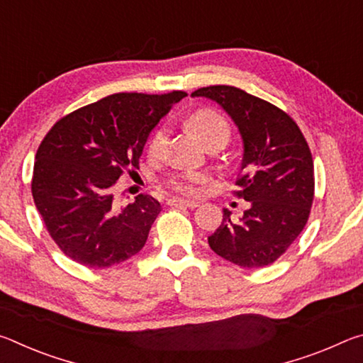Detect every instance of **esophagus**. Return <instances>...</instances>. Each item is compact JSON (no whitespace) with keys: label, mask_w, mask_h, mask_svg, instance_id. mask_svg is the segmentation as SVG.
<instances>
[{"label":"esophagus","mask_w":363,"mask_h":363,"mask_svg":"<svg viewBox=\"0 0 363 363\" xmlns=\"http://www.w3.org/2000/svg\"><path fill=\"white\" fill-rule=\"evenodd\" d=\"M169 206H186V208H196L200 203L199 201H192V200H182V199H171L168 200Z\"/></svg>","instance_id":"obj_1"}]
</instances>
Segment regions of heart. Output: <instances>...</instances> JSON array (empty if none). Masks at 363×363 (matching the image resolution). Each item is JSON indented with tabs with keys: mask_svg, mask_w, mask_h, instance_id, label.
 Masks as SVG:
<instances>
[{
	"mask_svg": "<svg viewBox=\"0 0 363 363\" xmlns=\"http://www.w3.org/2000/svg\"><path fill=\"white\" fill-rule=\"evenodd\" d=\"M187 126L201 143H203L208 149L214 145H225L227 140L230 138V128L229 123L223 115L216 112L214 108H199L189 115ZM167 143V130L164 128H158L153 133L149 144V152L157 155L163 150V145ZM206 182V176L201 173H186L179 176H173L168 181V186L176 190V192L195 195L200 194L201 186Z\"/></svg>",
	"mask_w": 363,
	"mask_h": 363,
	"instance_id": "1",
	"label": "heart"
}]
</instances>
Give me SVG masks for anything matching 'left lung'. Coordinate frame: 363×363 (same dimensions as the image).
Listing matches in <instances>:
<instances>
[{
  "label": "left lung",
  "instance_id": "left-lung-1",
  "mask_svg": "<svg viewBox=\"0 0 363 363\" xmlns=\"http://www.w3.org/2000/svg\"><path fill=\"white\" fill-rule=\"evenodd\" d=\"M223 106L243 139L242 171L233 195L250 201L240 220L224 210L208 237L214 253L247 269L279 259L303 232L314 201V162L304 134L290 115L259 97L227 84L200 88Z\"/></svg>",
  "mask_w": 363,
  "mask_h": 363
}]
</instances>
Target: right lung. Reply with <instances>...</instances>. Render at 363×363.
Returning <instances> with one entry per match:
<instances>
[{
	"label": "right lung",
	"mask_w": 363,
	"mask_h": 363,
	"mask_svg": "<svg viewBox=\"0 0 363 363\" xmlns=\"http://www.w3.org/2000/svg\"><path fill=\"white\" fill-rule=\"evenodd\" d=\"M187 93H116L54 123L36 150L32 195L65 256L106 269L144 248L162 211L150 195L118 206L116 181L139 169L145 140Z\"/></svg>",
	"instance_id": "right-lung-1"
}]
</instances>
